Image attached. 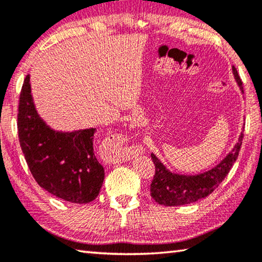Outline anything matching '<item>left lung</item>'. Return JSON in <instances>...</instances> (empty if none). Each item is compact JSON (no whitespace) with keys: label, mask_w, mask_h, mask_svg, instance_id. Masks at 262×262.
<instances>
[{"label":"left lung","mask_w":262,"mask_h":262,"mask_svg":"<svg viewBox=\"0 0 262 262\" xmlns=\"http://www.w3.org/2000/svg\"><path fill=\"white\" fill-rule=\"evenodd\" d=\"M232 70L239 88L242 92H244L242 86L243 82L237 73V69L232 67ZM243 137L244 134L242 133L231 152H229L228 156L219 165L196 176L172 173L154 154H151V159L155 164V176L150 185V194L154 200L159 205L172 207L189 205L208 196L219 187V185L231 170L241 151Z\"/></svg>","instance_id":"1"}]
</instances>
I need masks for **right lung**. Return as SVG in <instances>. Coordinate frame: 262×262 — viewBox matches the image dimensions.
Returning <instances> with one entry per match:
<instances>
[{"instance_id":"1","label":"right lung","mask_w":262,"mask_h":262,"mask_svg":"<svg viewBox=\"0 0 262 262\" xmlns=\"http://www.w3.org/2000/svg\"><path fill=\"white\" fill-rule=\"evenodd\" d=\"M17 126L21 151L40 187L73 203H89L98 196L105 171L94 152L97 129H52L34 107L30 75L21 86Z\"/></svg>"}]
</instances>
